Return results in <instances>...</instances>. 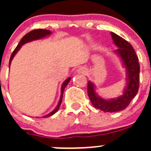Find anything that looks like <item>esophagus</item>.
Wrapping results in <instances>:
<instances>
[{
  "label": "esophagus",
  "instance_id": "34e87169",
  "mask_svg": "<svg viewBox=\"0 0 151 151\" xmlns=\"http://www.w3.org/2000/svg\"><path fill=\"white\" fill-rule=\"evenodd\" d=\"M77 71H78L79 73H80V74H85L87 71V70L85 67H80V68L77 70Z\"/></svg>",
  "mask_w": 151,
  "mask_h": 151
}]
</instances>
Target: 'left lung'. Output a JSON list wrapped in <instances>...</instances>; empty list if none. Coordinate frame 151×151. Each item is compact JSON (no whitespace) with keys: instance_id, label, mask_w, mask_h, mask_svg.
<instances>
[{"instance_id":"obj_1","label":"left lung","mask_w":151,"mask_h":151,"mask_svg":"<svg viewBox=\"0 0 151 151\" xmlns=\"http://www.w3.org/2000/svg\"><path fill=\"white\" fill-rule=\"evenodd\" d=\"M112 40L118 47L115 52L121 56L127 73V86L123 95L116 99L105 100L98 96L94 85L88 83V94L91 103L96 109L104 112H115L126 109L132 99L137 95L139 86V63L138 57L131 44L115 33L111 32Z\"/></svg>"}]
</instances>
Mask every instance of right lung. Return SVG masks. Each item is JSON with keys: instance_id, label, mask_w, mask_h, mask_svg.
Returning <instances> with one entry per match:
<instances>
[{"instance_id": "1", "label": "right lung", "mask_w": 151, "mask_h": 151, "mask_svg": "<svg viewBox=\"0 0 151 151\" xmlns=\"http://www.w3.org/2000/svg\"><path fill=\"white\" fill-rule=\"evenodd\" d=\"M50 33H51V31L49 30H45V29H36V30H31V31H30L29 33H27V34H25V36L22 38V39L20 40L19 43L18 44V45L17 46L16 48L14 49V50L13 51V52H12V55H11V57H10L9 64V66H10L11 61H12V60L13 59L14 56L15 55V54L17 52L18 50L20 49L21 47H22V45H23L24 44L27 43V42H31V41L42 39V38H44V37H45V36L50 35ZM70 80H71V78L69 77V78L66 79V80L64 81V83H63V85H62V86H61V96H60V101H59L58 104V106H56V108L52 111V112H51L50 113H49L48 115H45V118L50 117V116H51V115H54V114L58 110L59 107H60V104H61L62 99H63V92H64V89H65V88L66 87V85L68 84V83H69Z\"/></svg>"}]
</instances>
